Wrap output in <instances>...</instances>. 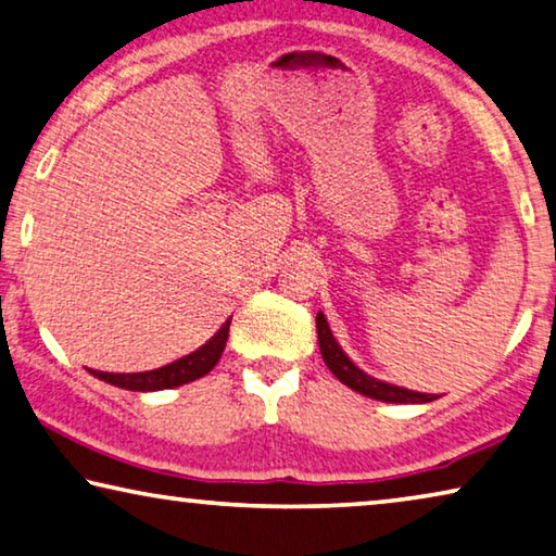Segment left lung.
Here are the masks:
<instances>
[{"label": "left lung", "mask_w": 556, "mask_h": 556, "mask_svg": "<svg viewBox=\"0 0 556 556\" xmlns=\"http://www.w3.org/2000/svg\"><path fill=\"white\" fill-rule=\"evenodd\" d=\"M316 333H319V349H321L324 364L329 366V371L337 376L343 386H349V389L364 393V395H368V399L386 401V403H428V401H435L433 395H428V393L405 391V389H399V386L376 381V378L366 376L358 366H354V361H349V356L343 354L337 339H333L329 324H326V316L321 312L316 314Z\"/></svg>", "instance_id": "1"}]
</instances>
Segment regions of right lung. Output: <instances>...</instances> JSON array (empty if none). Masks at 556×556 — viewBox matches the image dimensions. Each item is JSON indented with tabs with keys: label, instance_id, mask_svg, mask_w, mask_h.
Returning a JSON list of instances; mask_svg holds the SVG:
<instances>
[{
	"label": "right lung",
	"instance_id": "right-lung-1",
	"mask_svg": "<svg viewBox=\"0 0 556 556\" xmlns=\"http://www.w3.org/2000/svg\"><path fill=\"white\" fill-rule=\"evenodd\" d=\"M230 321L223 324L213 339H210L205 346L198 349L195 354L182 356L180 361H173L163 368H155V371H143V374H105V371H93L101 381L118 386V389L126 391H163V389H175V386L190 383L195 378H202L215 368V364L223 356L227 333H230Z\"/></svg>",
	"mask_w": 556,
	"mask_h": 556
}]
</instances>
